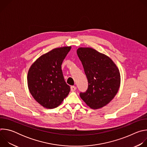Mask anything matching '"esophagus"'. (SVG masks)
I'll return each mask as SVG.
<instances>
[{"label":"esophagus","instance_id":"34e87169","mask_svg":"<svg viewBox=\"0 0 147 147\" xmlns=\"http://www.w3.org/2000/svg\"><path fill=\"white\" fill-rule=\"evenodd\" d=\"M70 89H71V91L74 92V91H76V90L77 89V88H76V87H75V86H71V87H70Z\"/></svg>","mask_w":147,"mask_h":147}]
</instances>
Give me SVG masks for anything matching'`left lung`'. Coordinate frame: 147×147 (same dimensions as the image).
<instances>
[{"label": "left lung", "mask_w": 147, "mask_h": 147, "mask_svg": "<svg viewBox=\"0 0 147 147\" xmlns=\"http://www.w3.org/2000/svg\"><path fill=\"white\" fill-rule=\"evenodd\" d=\"M77 55L88 82L87 90L80 92L88 107L99 109L108 104L118 92L120 84L119 70L107 55L91 48H79Z\"/></svg>", "instance_id": "8db88e82"}]
</instances>
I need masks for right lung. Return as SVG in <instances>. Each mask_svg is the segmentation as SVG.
Returning <instances> with one entry per match:
<instances>
[{"mask_svg":"<svg viewBox=\"0 0 147 147\" xmlns=\"http://www.w3.org/2000/svg\"><path fill=\"white\" fill-rule=\"evenodd\" d=\"M70 49L71 47L53 49L40 56L29 69L28 89L44 108L57 107L69 95L70 87L65 81L61 65Z\"/></svg>","mask_w":147,"mask_h":147,"instance_id":"add662e5","label":"right lung"}]
</instances>
